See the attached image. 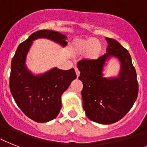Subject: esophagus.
<instances>
[{
  "label": "esophagus",
  "instance_id": "esophagus-1",
  "mask_svg": "<svg viewBox=\"0 0 147 147\" xmlns=\"http://www.w3.org/2000/svg\"><path fill=\"white\" fill-rule=\"evenodd\" d=\"M75 70H76V76H77V78H78V76H80V71H79V70H78L77 68H76L75 69Z\"/></svg>",
  "mask_w": 147,
  "mask_h": 147
}]
</instances>
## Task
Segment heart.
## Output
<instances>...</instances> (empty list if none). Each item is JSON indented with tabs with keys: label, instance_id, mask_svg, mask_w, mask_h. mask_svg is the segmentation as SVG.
Here are the masks:
<instances>
[{
	"label": "heart",
	"instance_id": "1",
	"mask_svg": "<svg viewBox=\"0 0 147 147\" xmlns=\"http://www.w3.org/2000/svg\"><path fill=\"white\" fill-rule=\"evenodd\" d=\"M70 49L76 55L84 53L86 59L94 61L100 57L103 48L99 40L95 38H76L71 42Z\"/></svg>",
	"mask_w": 147,
	"mask_h": 147
}]
</instances>
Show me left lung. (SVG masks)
Instances as JSON below:
<instances>
[{
  "mask_svg": "<svg viewBox=\"0 0 147 147\" xmlns=\"http://www.w3.org/2000/svg\"><path fill=\"white\" fill-rule=\"evenodd\" d=\"M107 53L97 60H81L77 66L82 81V105L91 121L111 124L122 119L131 109L138 95L137 73L130 53L117 40L105 38ZM117 57L121 69L117 77L106 78L102 71L106 62Z\"/></svg>",
  "mask_w": 147,
  "mask_h": 147,
  "instance_id": "1",
  "label": "left lung"
}]
</instances>
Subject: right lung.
<instances>
[{"label":"right lung","mask_w":147,"mask_h":147,"mask_svg":"<svg viewBox=\"0 0 147 147\" xmlns=\"http://www.w3.org/2000/svg\"><path fill=\"white\" fill-rule=\"evenodd\" d=\"M45 38L67 44L66 36L53 30L36 31L21 42L11 61L10 89L17 106L31 120L46 123L55 119L62 108V94L76 78L75 69L61 70L53 68L40 75H34L26 65V55L33 42Z\"/></svg>","instance_id":"right-lung-1"}]
</instances>
